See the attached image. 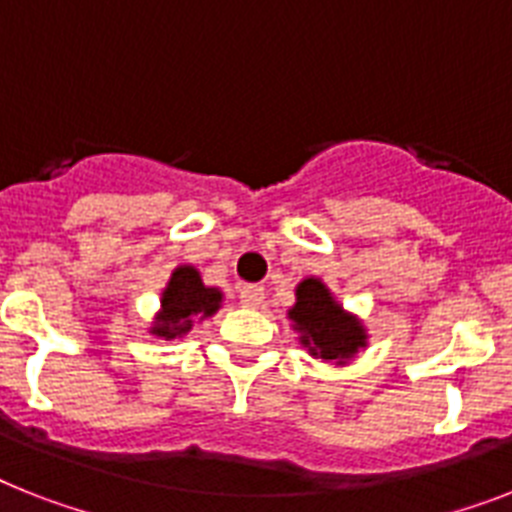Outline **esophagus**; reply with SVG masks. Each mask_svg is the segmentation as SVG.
<instances>
[{
  "label": "esophagus",
  "instance_id": "esophagus-1",
  "mask_svg": "<svg viewBox=\"0 0 512 512\" xmlns=\"http://www.w3.org/2000/svg\"><path fill=\"white\" fill-rule=\"evenodd\" d=\"M239 299H242L244 307H260L265 299V289L263 286H244L239 292Z\"/></svg>",
  "mask_w": 512,
  "mask_h": 512
}]
</instances>
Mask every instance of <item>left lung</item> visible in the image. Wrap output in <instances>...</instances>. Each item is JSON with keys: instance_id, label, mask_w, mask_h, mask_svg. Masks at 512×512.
<instances>
[{"instance_id": "obj_1", "label": "left lung", "mask_w": 512, "mask_h": 512, "mask_svg": "<svg viewBox=\"0 0 512 512\" xmlns=\"http://www.w3.org/2000/svg\"><path fill=\"white\" fill-rule=\"evenodd\" d=\"M294 302L286 318L299 334V344L313 357L344 365L368 347V331L357 315L347 313L321 278H302L294 289Z\"/></svg>"}]
</instances>
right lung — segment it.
I'll return each instance as SVG.
<instances>
[{
    "label": "right lung",
    "mask_w": 512,
    "mask_h": 512,
    "mask_svg": "<svg viewBox=\"0 0 512 512\" xmlns=\"http://www.w3.org/2000/svg\"><path fill=\"white\" fill-rule=\"evenodd\" d=\"M220 302L223 292L215 286H205L194 265H178L162 289L160 310L149 326V334L160 336L165 342L181 339L194 326V318L205 321L218 313Z\"/></svg>",
    "instance_id": "add662e5"
}]
</instances>
